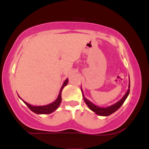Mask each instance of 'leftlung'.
Segmentation results:
<instances>
[{
    "mask_svg": "<svg viewBox=\"0 0 149 149\" xmlns=\"http://www.w3.org/2000/svg\"><path fill=\"white\" fill-rule=\"evenodd\" d=\"M81 89L82 95H83V98L85 103L86 104V105L88 106V107L91 109V111H93L94 112H95L97 115H100V116H109V115H112V113H114L115 112H116L118 109L123 105V104L124 103V102L125 101V100L127 99V97H128L129 92H130V78H129V86H128V89H127V92L125 93L124 96H123V98L120 100L116 102L114 104L111 105V106L107 107H99L97 105L94 104V103L91 102V101H89L88 100H87L85 97H84V94L83 92V90H82L81 87Z\"/></svg>",
    "mask_w": 149,
    "mask_h": 149,
    "instance_id": "1",
    "label": "left lung"
}]
</instances>
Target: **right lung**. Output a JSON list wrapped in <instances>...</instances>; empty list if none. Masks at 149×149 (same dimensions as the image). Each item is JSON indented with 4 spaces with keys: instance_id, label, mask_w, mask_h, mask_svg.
<instances>
[{
    "instance_id": "add662e5",
    "label": "right lung",
    "mask_w": 149,
    "mask_h": 149,
    "mask_svg": "<svg viewBox=\"0 0 149 149\" xmlns=\"http://www.w3.org/2000/svg\"><path fill=\"white\" fill-rule=\"evenodd\" d=\"M68 79H66V80L64 81L62 87L61 88V90H60L59 94H58V97L57 98V100L55 101H54L53 102L49 104L44 105V106H34V105H31L30 104H28L26 102L24 101L23 100H21L24 102L26 104V106L31 109L32 112H34V113L38 114V115H41V114H50L52 112H53L54 111L56 110L58 107H59L60 104H61V101H62V97H61V93H62L63 88L65 86L68 84ZM20 98V97H19Z\"/></svg>"
}]
</instances>
